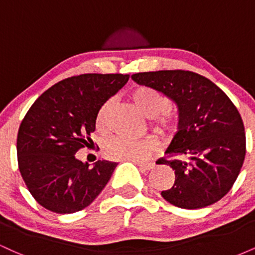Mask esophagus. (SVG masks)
Listing matches in <instances>:
<instances>
[{
  "label": "esophagus",
  "instance_id": "esophagus-1",
  "mask_svg": "<svg viewBox=\"0 0 255 255\" xmlns=\"http://www.w3.org/2000/svg\"><path fill=\"white\" fill-rule=\"evenodd\" d=\"M134 163H135V164L139 166L142 171H148V170H151V169L154 168L153 163H140V162H134Z\"/></svg>",
  "mask_w": 255,
  "mask_h": 255
}]
</instances>
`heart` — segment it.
I'll use <instances>...</instances> for the list:
<instances>
[{
    "label": "heart",
    "instance_id": "1",
    "mask_svg": "<svg viewBox=\"0 0 255 255\" xmlns=\"http://www.w3.org/2000/svg\"><path fill=\"white\" fill-rule=\"evenodd\" d=\"M129 98L145 118L152 119V127L160 135L169 137L178 130L180 119L176 113L169 109L170 101L162 92L150 86H139L131 91ZM111 108L113 101H108L98 110L96 118V127L98 130L103 131L107 129ZM156 148L157 142L151 137L131 140L125 136H116L105 142L104 154L115 160L142 162L147 159Z\"/></svg>",
    "mask_w": 255,
    "mask_h": 255
}]
</instances>
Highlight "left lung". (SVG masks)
Masks as SVG:
<instances>
[{
  "label": "left lung",
  "mask_w": 255,
  "mask_h": 255,
  "mask_svg": "<svg viewBox=\"0 0 255 255\" xmlns=\"http://www.w3.org/2000/svg\"><path fill=\"white\" fill-rule=\"evenodd\" d=\"M136 84L156 89L178 109L180 127L160 164L175 170V183L160 194L181 209H203L230 191L245 160L246 134L239 110L217 85L189 71L144 72Z\"/></svg>",
  "instance_id": "8db88e82"
}]
</instances>
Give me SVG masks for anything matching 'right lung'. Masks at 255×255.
I'll return each instance as SVG.
<instances>
[{
    "label": "right lung",
    "instance_id": "1",
    "mask_svg": "<svg viewBox=\"0 0 255 255\" xmlns=\"http://www.w3.org/2000/svg\"><path fill=\"white\" fill-rule=\"evenodd\" d=\"M128 74H81L55 84L32 104L17 131L19 170L32 197L56 213L80 211L103 191L118 163L93 168L75 153L92 142L98 110Z\"/></svg>",
    "mask_w": 255,
    "mask_h": 255
}]
</instances>
